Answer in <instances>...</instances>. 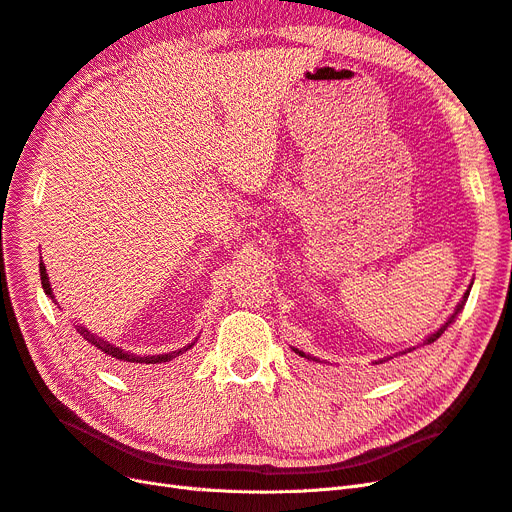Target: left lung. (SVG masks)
Segmentation results:
<instances>
[{"instance_id": "left-lung-1", "label": "left lung", "mask_w": 512, "mask_h": 512, "mask_svg": "<svg viewBox=\"0 0 512 512\" xmlns=\"http://www.w3.org/2000/svg\"><path fill=\"white\" fill-rule=\"evenodd\" d=\"M470 288H472V284H470ZM470 288L466 290V294H463V299L459 301V305L455 307V312L451 314V318H448L444 324H442V327L438 329V331H433V333H429L425 339H423V344H418V346H427V344H433V342H436V339L448 329V327H451V324L455 322V318H457V314L461 312V309H463V305H466V301H468V294H470ZM418 346H412V348H406V350H401V352H397V354H393V356H401V354H408V352H412V350H416ZM294 352H297L299 356H303V359H307V361H316V363H320V359H316V356H309V354H305L303 350H299V348H292ZM393 356H384V359H378V361H374V365H380V363H386V361H391L393 359Z\"/></svg>"}]
</instances>
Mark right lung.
I'll use <instances>...</instances> for the list:
<instances>
[{
  "label": "right lung",
  "instance_id": "add662e5",
  "mask_svg": "<svg viewBox=\"0 0 512 512\" xmlns=\"http://www.w3.org/2000/svg\"><path fill=\"white\" fill-rule=\"evenodd\" d=\"M40 280H42V288H44V292H46V297H51V301L57 305V301H55V294H53V288H51V282H49V273H46L44 262H40ZM74 329H76V333H81V335H83L85 342H89L91 346H96V348H98V350H102L106 356H111V359H115V361H119V363H123V365H132V363H134V365H156V363H168V361L177 359L179 354L188 352V350L196 344V339H194L192 344L183 346V348H179V350H173V352L145 354V356H141V354H134V352H130V350H123V348H119V346H115V344H111V342H106V339L98 337L96 333H91L89 329L81 327V324H74Z\"/></svg>",
  "mask_w": 512,
  "mask_h": 512
}]
</instances>
